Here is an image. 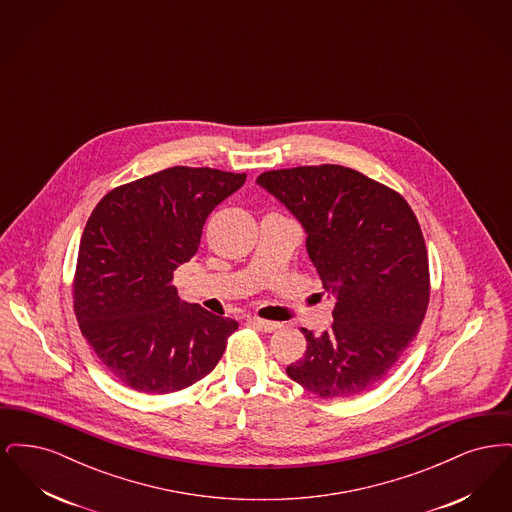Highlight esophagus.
<instances>
[{
	"mask_svg": "<svg viewBox=\"0 0 512 512\" xmlns=\"http://www.w3.org/2000/svg\"><path fill=\"white\" fill-rule=\"evenodd\" d=\"M247 324L255 326V328H257V330H261V332H274V330H278V328H280V324H278V322H270V320H263V318L257 317L247 318Z\"/></svg>",
	"mask_w": 512,
	"mask_h": 512,
	"instance_id": "34e87169",
	"label": "esophagus"
}]
</instances>
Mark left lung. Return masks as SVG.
Segmentation results:
<instances>
[{"instance_id":"8db88e82","label":"left lung","mask_w":512,"mask_h":512,"mask_svg":"<svg viewBox=\"0 0 512 512\" xmlns=\"http://www.w3.org/2000/svg\"><path fill=\"white\" fill-rule=\"evenodd\" d=\"M257 184L301 222L309 259L336 297L326 332L301 328L307 351L288 376L326 399L372 390L416 338L430 301L428 251L413 209L340 165L263 172Z\"/></svg>"}]
</instances>
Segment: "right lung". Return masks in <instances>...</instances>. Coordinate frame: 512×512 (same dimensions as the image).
I'll return each mask as SVG.
<instances>
[{
    "instance_id": "add662e5",
    "label": "right lung",
    "mask_w": 512,
    "mask_h": 512,
    "mask_svg": "<svg viewBox=\"0 0 512 512\" xmlns=\"http://www.w3.org/2000/svg\"><path fill=\"white\" fill-rule=\"evenodd\" d=\"M244 182L245 174L172 167L111 190L92 211L78 249L74 313L124 386L172 393L219 363L238 322L180 301L172 276L194 257L211 211Z\"/></svg>"
}]
</instances>
